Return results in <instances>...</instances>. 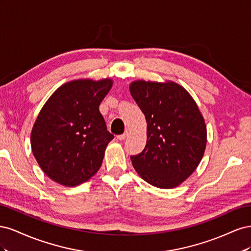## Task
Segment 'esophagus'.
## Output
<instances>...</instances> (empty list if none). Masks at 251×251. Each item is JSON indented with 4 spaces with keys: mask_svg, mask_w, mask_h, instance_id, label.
<instances>
[{
    "mask_svg": "<svg viewBox=\"0 0 251 251\" xmlns=\"http://www.w3.org/2000/svg\"><path fill=\"white\" fill-rule=\"evenodd\" d=\"M127 135H128V133H127V132H125L124 134L118 135V136H117V139H118V140H125V139L127 137Z\"/></svg>",
    "mask_w": 251,
    "mask_h": 251,
    "instance_id": "esophagus-1",
    "label": "esophagus"
}]
</instances>
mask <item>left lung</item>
I'll use <instances>...</instances> for the list:
<instances>
[{
  "instance_id": "left-lung-1",
  "label": "left lung",
  "mask_w": 251,
  "mask_h": 251,
  "mask_svg": "<svg viewBox=\"0 0 251 251\" xmlns=\"http://www.w3.org/2000/svg\"><path fill=\"white\" fill-rule=\"evenodd\" d=\"M131 95L147 119L148 139L133 166L148 183L178 186L197 169L206 147V126L198 105L175 82L137 80Z\"/></svg>"
}]
</instances>
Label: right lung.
Segmentation results:
<instances>
[{"label": "right lung", "instance_id": "1", "mask_svg": "<svg viewBox=\"0 0 251 251\" xmlns=\"http://www.w3.org/2000/svg\"><path fill=\"white\" fill-rule=\"evenodd\" d=\"M111 87V79L73 80L44 104L31 132V149L53 181L75 186L100 170L104 150L114 138L100 112Z\"/></svg>", "mask_w": 251, "mask_h": 251}]
</instances>
